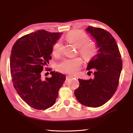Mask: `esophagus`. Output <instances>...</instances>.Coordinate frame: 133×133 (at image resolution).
<instances>
[{
	"mask_svg": "<svg viewBox=\"0 0 133 133\" xmlns=\"http://www.w3.org/2000/svg\"><path fill=\"white\" fill-rule=\"evenodd\" d=\"M73 77H73V76H72V75H67V76H66V81H68L69 79L73 78Z\"/></svg>",
	"mask_w": 133,
	"mask_h": 133,
	"instance_id": "obj_1",
	"label": "esophagus"
}]
</instances>
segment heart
<instances>
[{
	"instance_id": "heart-1",
	"label": "heart",
	"mask_w": 133,
	"mask_h": 133,
	"mask_svg": "<svg viewBox=\"0 0 133 133\" xmlns=\"http://www.w3.org/2000/svg\"><path fill=\"white\" fill-rule=\"evenodd\" d=\"M66 39L67 41L78 47L79 52L85 60H90L97 54V45L94 42L89 41V36L83 31L79 30L72 31L66 35ZM62 49V44L60 41H56L53 44L52 52L55 55L60 54ZM82 64V60L79 57L66 58L58 64L57 69L61 72L75 74L78 72Z\"/></svg>"
}]
</instances>
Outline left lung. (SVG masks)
I'll list each match as a JSON object with an SVG mask.
<instances>
[{
    "instance_id": "8db88e82",
    "label": "left lung",
    "mask_w": 133,
    "mask_h": 133,
    "mask_svg": "<svg viewBox=\"0 0 133 133\" xmlns=\"http://www.w3.org/2000/svg\"><path fill=\"white\" fill-rule=\"evenodd\" d=\"M86 31L95 38L99 49L87 67L89 72L94 71V78L87 80L78 79L79 86L74 94L83 105L98 107L110 100L117 91L122 61L117 42L109 32L92 26Z\"/></svg>"
}]
</instances>
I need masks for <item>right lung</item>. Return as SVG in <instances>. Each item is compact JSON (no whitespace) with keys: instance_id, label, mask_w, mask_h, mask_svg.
I'll list each match as a JSON object with an SVG mask.
<instances>
[{"instance_id":"add662e5","label":"right lung","mask_w":133,"mask_h":133,"mask_svg":"<svg viewBox=\"0 0 133 133\" xmlns=\"http://www.w3.org/2000/svg\"><path fill=\"white\" fill-rule=\"evenodd\" d=\"M62 34L38 30L19 38L11 50L10 71L14 88L24 102L35 109L51 107L66 80L64 75L46 67L51 59L53 44ZM44 68L50 71L51 77L42 78Z\"/></svg>"}]
</instances>
